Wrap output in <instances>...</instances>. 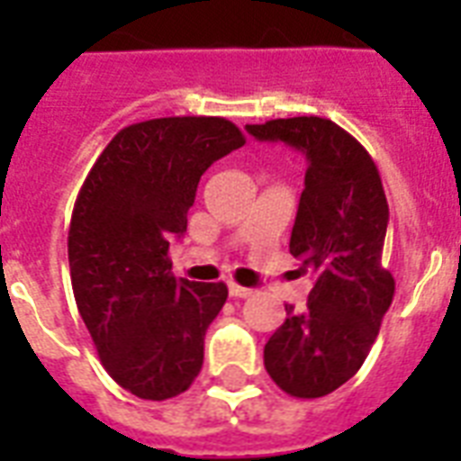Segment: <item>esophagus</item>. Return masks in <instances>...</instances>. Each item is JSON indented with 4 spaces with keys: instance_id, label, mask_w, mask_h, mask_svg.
I'll list each match as a JSON object with an SVG mask.
<instances>
[{
    "instance_id": "esophagus-1",
    "label": "esophagus",
    "mask_w": 461,
    "mask_h": 461,
    "mask_svg": "<svg viewBox=\"0 0 461 461\" xmlns=\"http://www.w3.org/2000/svg\"><path fill=\"white\" fill-rule=\"evenodd\" d=\"M230 294L237 296V299H246V296L253 294V289H246L241 285H237V282H230Z\"/></svg>"
}]
</instances>
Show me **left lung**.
Segmentation results:
<instances>
[{"mask_svg":"<svg viewBox=\"0 0 461 461\" xmlns=\"http://www.w3.org/2000/svg\"><path fill=\"white\" fill-rule=\"evenodd\" d=\"M258 140H282L308 159L289 253L315 273L303 313L267 339L270 378L292 397L315 400L344 385L368 357L394 296L383 266L387 198L378 167L351 133L322 117L249 124Z\"/></svg>","mask_w":461,"mask_h":461,"instance_id":"obj_1","label":"left lung"}]
</instances>
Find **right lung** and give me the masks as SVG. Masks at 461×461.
Instances as JSON below:
<instances>
[{"instance_id":"obj_1","label":"right lung","mask_w":461,"mask_h":461,"mask_svg":"<svg viewBox=\"0 0 461 461\" xmlns=\"http://www.w3.org/2000/svg\"><path fill=\"white\" fill-rule=\"evenodd\" d=\"M246 143L222 117H162L122 129L83 181L68 227L76 306L104 371L140 400L191 387L224 282L176 280L169 241L186 231L203 172Z\"/></svg>"}]
</instances>
